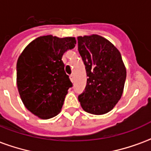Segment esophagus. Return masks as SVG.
<instances>
[{
  "label": "esophagus",
  "instance_id": "esophagus-1",
  "mask_svg": "<svg viewBox=\"0 0 151 151\" xmlns=\"http://www.w3.org/2000/svg\"><path fill=\"white\" fill-rule=\"evenodd\" d=\"M69 79H70V81H71L72 82H74V77H73V75L69 76Z\"/></svg>",
  "mask_w": 151,
  "mask_h": 151
}]
</instances>
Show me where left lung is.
<instances>
[{
	"label": "left lung",
	"instance_id": "1",
	"mask_svg": "<svg viewBox=\"0 0 151 151\" xmlns=\"http://www.w3.org/2000/svg\"><path fill=\"white\" fill-rule=\"evenodd\" d=\"M78 52L87 74L85 91L78 96L82 109L93 115L111 111L120 100L126 68L119 50L99 35L78 36Z\"/></svg>",
	"mask_w": 151,
	"mask_h": 151
}]
</instances>
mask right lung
Here are the masks:
<instances>
[{
  "label": "right lung",
  "mask_w": 151,
  "mask_h": 151,
  "mask_svg": "<svg viewBox=\"0 0 151 151\" xmlns=\"http://www.w3.org/2000/svg\"><path fill=\"white\" fill-rule=\"evenodd\" d=\"M75 44V37L43 35L31 41L18 57V93L27 110L40 119L52 118L61 111L72 86L62 56Z\"/></svg>",
  "instance_id": "add662e5"
}]
</instances>
